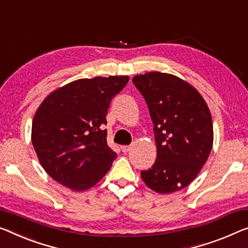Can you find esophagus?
<instances>
[{
	"instance_id": "34e87169",
	"label": "esophagus",
	"mask_w": 248,
	"mask_h": 248,
	"mask_svg": "<svg viewBox=\"0 0 248 248\" xmlns=\"http://www.w3.org/2000/svg\"><path fill=\"white\" fill-rule=\"evenodd\" d=\"M131 149V146H121V150H123L124 154H127L130 151Z\"/></svg>"
}]
</instances>
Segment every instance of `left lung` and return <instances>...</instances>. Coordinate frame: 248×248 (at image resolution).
Masks as SVG:
<instances>
[{
	"label": "left lung",
	"mask_w": 248,
	"mask_h": 248,
	"mask_svg": "<svg viewBox=\"0 0 248 248\" xmlns=\"http://www.w3.org/2000/svg\"><path fill=\"white\" fill-rule=\"evenodd\" d=\"M132 82L147 102L157 146L154 166L140 176L156 193H175L197 177L212 151L208 106L197 89L170 73L148 72Z\"/></svg>",
	"instance_id": "obj_1"
}]
</instances>
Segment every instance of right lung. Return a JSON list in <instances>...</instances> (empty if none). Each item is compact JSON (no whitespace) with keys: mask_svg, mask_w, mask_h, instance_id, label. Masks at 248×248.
Wrapping results in <instances>:
<instances>
[{"mask_svg":"<svg viewBox=\"0 0 248 248\" xmlns=\"http://www.w3.org/2000/svg\"><path fill=\"white\" fill-rule=\"evenodd\" d=\"M128 76L79 79L55 89L33 117L31 140L51 178L75 191L103 178L117 154L107 143L110 101L128 83Z\"/></svg>","mask_w":248,"mask_h":248,"instance_id":"1","label":"right lung"}]
</instances>
